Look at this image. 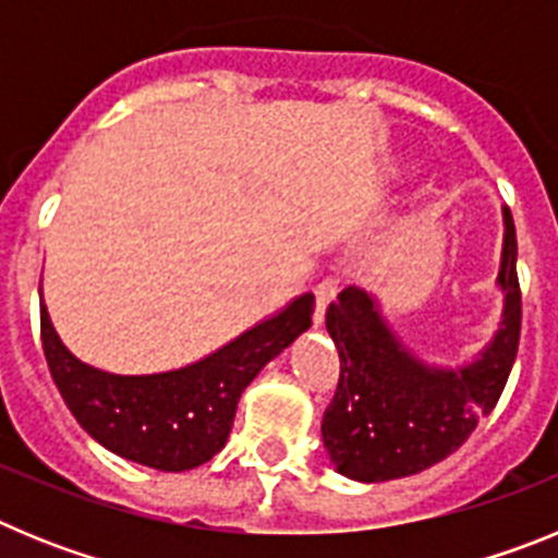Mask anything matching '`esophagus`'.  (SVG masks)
I'll use <instances>...</instances> for the list:
<instances>
[{
    "label": "esophagus",
    "instance_id": "obj_1",
    "mask_svg": "<svg viewBox=\"0 0 558 558\" xmlns=\"http://www.w3.org/2000/svg\"><path fill=\"white\" fill-rule=\"evenodd\" d=\"M313 293H315V324H322L329 302H332L335 293H338V282H335L332 276H324L322 282L313 288Z\"/></svg>",
    "mask_w": 558,
    "mask_h": 558
}]
</instances>
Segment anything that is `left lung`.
Listing matches in <instances>:
<instances>
[{
  "label": "left lung",
  "instance_id": "obj_1",
  "mask_svg": "<svg viewBox=\"0 0 558 558\" xmlns=\"http://www.w3.org/2000/svg\"><path fill=\"white\" fill-rule=\"evenodd\" d=\"M506 236L497 284L506 293L502 327L481 357L458 368L427 366L388 329L374 295L343 288L327 310L340 357L335 397L322 436L335 470L363 483L397 481L430 470L495 411L520 347L522 293L517 231L502 209Z\"/></svg>",
  "mask_w": 558,
  "mask_h": 558
}]
</instances>
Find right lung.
<instances>
[{
    "mask_svg": "<svg viewBox=\"0 0 558 558\" xmlns=\"http://www.w3.org/2000/svg\"><path fill=\"white\" fill-rule=\"evenodd\" d=\"M315 295H299L209 357L161 374H108L61 343L41 304L44 357L63 402L106 450L161 472L195 470L223 450L240 393L268 360L313 324Z\"/></svg>",
    "mask_w": 558,
    "mask_h": 558,
    "instance_id": "1",
    "label": "right lung"
}]
</instances>
